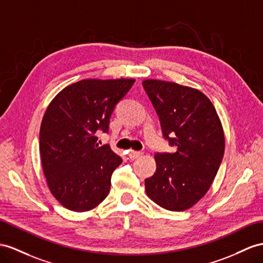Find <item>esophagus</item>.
I'll list each match as a JSON object with an SVG mask.
<instances>
[{
  "label": "esophagus",
  "mask_w": 263,
  "mask_h": 263,
  "mask_svg": "<svg viewBox=\"0 0 263 263\" xmlns=\"http://www.w3.org/2000/svg\"><path fill=\"white\" fill-rule=\"evenodd\" d=\"M142 152L141 151H134V150H130L129 151V158L131 159V160H136V159H138V158H140L141 156H142Z\"/></svg>",
  "instance_id": "34e87169"
}]
</instances>
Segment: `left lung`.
<instances>
[{"label": "left lung", "mask_w": 263, "mask_h": 263, "mask_svg": "<svg viewBox=\"0 0 263 263\" xmlns=\"http://www.w3.org/2000/svg\"><path fill=\"white\" fill-rule=\"evenodd\" d=\"M143 87L173 153H157V171L145 192L169 211H184L205 196L224 153V132L212 102L190 86L147 79ZM171 135L173 138H170Z\"/></svg>", "instance_id": "1"}]
</instances>
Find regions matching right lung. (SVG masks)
<instances>
[{
	"mask_svg": "<svg viewBox=\"0 0 263 263\" xmlns=\"http://www.w3.org/2000/svg\"><path fill=\"white\" fill-rule=\"evenodd\" d=\"M134 79H86L60 91L40 129V153L49 189L74 212L98 206L110 192L111 176L122 163L110 145L99 146L97 131H109L111 114Z\"/></svg>",
	"mask_w": 263,
	"mask_h": 263,
	"instance_id": "add662e5",
	"label": "right lung"
}]
</instances>
